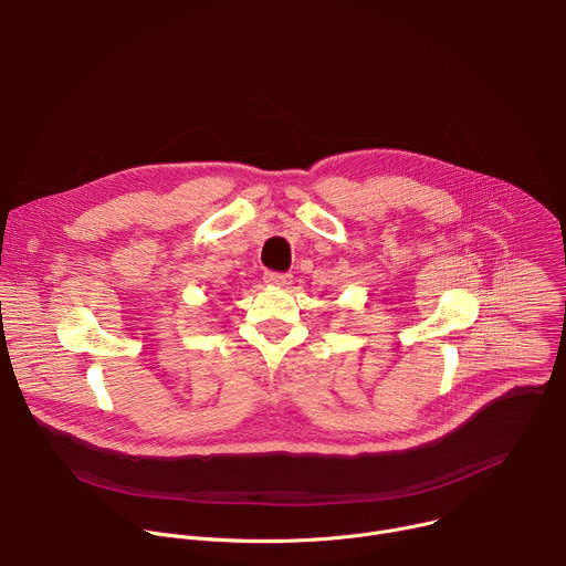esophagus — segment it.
Here are the masks:
<instances>
[{
    "instance_id": "1",
    "label": "esophagus",
    "mask_w": 566,
    "mask_h": 566,
    "mask_svg": "<svg viewBox=\"0 0 566 566\" xmlns=\"http://www.w3.org/2000/svg\"><path fill=\"white\" fill-rule=\"evenodd\" d=\"M264 282H266L269 286H286V284H291V275H289V273L266 271V273H264Z\"/></svg>"
}]
</instances>
